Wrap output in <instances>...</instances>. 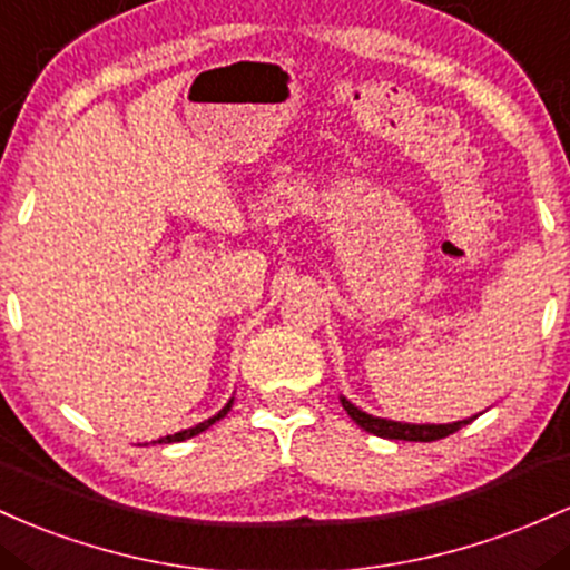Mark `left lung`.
<instances>
[{
	"label": "left lung",
	"instance_id": "left-lung-1",
	"mask_svg": "<svg viewBox=\"0 0 570 570\" xmlns=\"http://www.w3.org/2000/svg\"><path fill=\"white\" fill-rule=\"evenodd\" d=\"M342 406L347 409L350 417H353L363 431L374 433V436H382V439H399V441H439L471 423V420H460V423H450V425H409V423H393V420L371 417V414L361 412V409L350 404L347 399H342Z\"/></svg>",
	"mask_w": 570,
	"mask_h": 570
}]
</instances>
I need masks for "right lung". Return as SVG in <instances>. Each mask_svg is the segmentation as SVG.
Returning a JSON list of instances; mask_svg holds the SVG:
<instances>
[{
  "mask_svg": "<svg viewBox=\"0 0 570 570\" xmlns=\"http://www.w3.org/2000/svg\"><path fill=\"white\" fill-rule=\"evenodd\" d=\"M228 409H232V401H228V404L223 406L220 412L215 414V417L204 420V423H199V425H196V428H188V431H180V433H175V436H166V439H161V444H171V441H185V439H190V436H199L202 431H207V428H209V425H215L217 420H220V417H226V414H228Z\"/></svg>",
  "mask_w": 570,
  "mask_h": 570,
  "instance_id": "obj_1",
  "label": "right lung"
}]
</instances>
